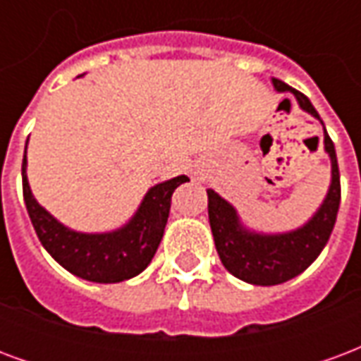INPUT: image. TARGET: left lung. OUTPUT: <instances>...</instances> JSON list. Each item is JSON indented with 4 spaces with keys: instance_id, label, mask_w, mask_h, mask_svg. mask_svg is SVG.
<instances>
[{
    "instance_id": "8db88e82",
    "label": "left lung",
    "mask_w": 361,
    "mask_h": 361,
    "mask_svg": "<svg viewBox=\"0 0 361 361\" xmlns=\"http://www.w3.org/2000/svg\"><path fill=\"white\" fill-rule=\"evenodd\" d=\"M272 85L279 92L290 90L295 96L300 108L319 118L317 110L313 108L310 98L298 92L286 82L272 79ZM323 123V121H321ZM325 127V126H323ZM325 152L331 158V188L326 191L323 204L317 212L305 222L302 228L284 232V234H257L243 226L238 212L232 204L222 197L207 189L209 195V222H211L214 245L219 251V257L228 272H232L235 279L250 282L255 286H274L286 280L294 279L300 272L319 257V253L331 238L336 212L341 204V173L336 162V150L326 133L323 137Z\"/></svg>"
}]
</instances>
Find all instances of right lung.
I'll return each mask as SVG.
<instances>
[{
    "mask_svg": "<svg viewBox=\"0 0 361 361\" xmlns=\"http://www.w3.org/2000/svg\"><path fill=\"white\" fill-rule=\"evenodd\" d=\"M185 181L188 176H178L150 188L126 226L106 234H82L63 226L38 204L27 180V150L23 157V197L44 250L71 274L100 284L133 279L149 267L164 235L172 193Z\"/></svg>",
    "mask_w": 361,
    "mask_h": 361,
    "instance_id": "1",
    "label": "right lung"
}]
</instances>
